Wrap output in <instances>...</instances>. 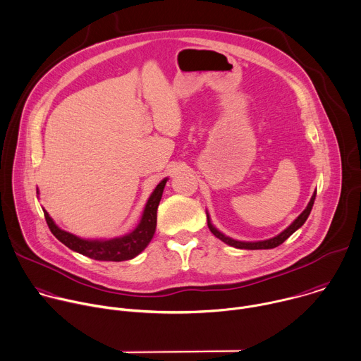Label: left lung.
I'll list each match as a JSON object with an SVG mask.
<instances>
[{
  "label": "left lung",
  "instance_id": "8db88e82",
  "mask_svg": "<svg viewBox=\"0 0 361 361\" xmlns=\"http://www.w3.org/2000/svg\"><path fill=\"white\" fill-rule=\"evenodd\" d=\"M314 199H316V192L313 193V196H312V199H310V202H309V204H307V207L298 216V218L293 221V224L289 226V228H286L281 233H279L277 236H274V238H271V239H266V240H259V242H242V240H235V239H232V238H229V236H226V235H224L221 231H218L216 229L213 225H212V222H210V218H209V213L206 212V216H207V226H209V229H210V232L218 238V239H221L222 242H225L226 245H229V246H233V247H238V249H247V250H257V249H273V247H277L279 245H281L287 238H290L299 228H302L303 226V224L307 221V218H309V214H310V212H312V207H313V203H314Z\"/></svg>",
  "mask_w": 361,
  "mask_h": 361
}]
</instances>
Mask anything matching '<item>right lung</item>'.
I'll return each mask as SVG.
<instances>
[{
	"label": "right lung",
	"instance_id": "right-lung-1",
	"mask_svg": "<svg viewBox=\"0 0 361 361\" xmlns=\"http://www.w3.org/2000/svg\"><path fill=\"white\" fill-rule=\"evenodd\" d=\"M168 178L159 182V185L155 188L152 195L149 196L145 209H143L140 222L137 226L128 235L121 236V238H114L108 240H91V239H81L75 235H72L69 232H65L59 229L55 222L51 219V216L45 209L44 216L47 225L52 235L63 243L66 247L71 250L78 252L87 257L95 259V260H105V262H123L133 259L137 256L143 249H145L149 242L152 240L157 229V210L159 206V202L162 199L164 188L166 185ZM38 193V190H37Z\"/></svg>",
	"mask_w": 361,
	"mask_h": 361
}]
</instances>
